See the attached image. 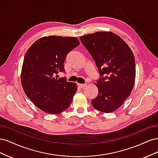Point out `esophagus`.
I'll list each match as a JSON object with an SVG mask.
<instances>
[{"instance_id":"obj_1","label":"esophagus","mask_w":158,"mask_h":158,"mask_svg":"<svg viewBox=\"0 0 158 158\" xmlns=\"http://www.w3.org/2000/svg\"><path fill=\"white\" fill-rule=\"evenodd\" d=\"M78 87H80L81 88H84L85 86H86L87 85L85 84H78Z\"/></svg>"}]
</instances>
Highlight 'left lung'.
<instances>
[{"label": "left lung", "mask_w": 158, "mask_h": 158, "mask_svg": "<svg viewBox=\"0 0 158 158\" xmlns=\"http://www.w3.org/2000/svg\"><path fill=\"white\" fill-rule=\"evenodd\" d=\"M96 64L102 78L97 81L98 95L92 100L98 111H116L131 95L136 77L135 56L122 38L111 31L80 37Z\"/></svg>", "instance_id": "8db88e82"}]
</instances>
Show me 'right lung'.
I'll return each mask as SVG.
<instances>
[{"label": "right lung", "mask_w": 158, "mask_h": 158, "mask_svg": "<svg viewBox=\"0 0 158 158\" xmlns=\"http://www.w3.org/2000/svg\"><path fill=\"white\" fill-rule=\"evenodd\" d=\"M80 45L74 37L51 35L35 41L23 59L21 83L35 106L49 114H59L70 105L77 85L57 74L64 72V62L70 51Z\"/></svg>", "instance_id": "obj_1"}]
</instances>
